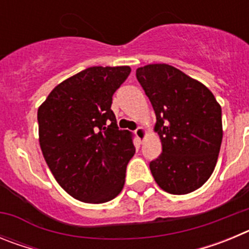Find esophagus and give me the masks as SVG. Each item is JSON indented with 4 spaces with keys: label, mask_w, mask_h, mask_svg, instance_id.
<instances>
[{
    "label": "esophagus",
    "mask_w": 249,
    "mask_h": 249,
    "mask_svg": "<svg viewBox=\"0 0 249 249\" xmlns=\"http://www.w3.org/2000/svg\"><path fill=\"white\" fill-rule=\"evenodd\" d=\"M135 133H136V136H137L138 140H140L141 142H143V141L146 140L147 129L144 128V127H138V128L135 131Z\"/></svg>",
    "instance_id": "obj_1"
}]
</instances>
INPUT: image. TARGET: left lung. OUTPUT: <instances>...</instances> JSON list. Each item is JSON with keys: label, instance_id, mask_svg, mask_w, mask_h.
Returning <instances> with one entry per match:
<instances>
[{"label": "left lung", "instance_id": "left-lung-1", "mask_svg": "<svg viewBox=\"0 0 249 249\" xmlns=\"http://www.w3.org/2000/svg\"><path fill=\"white\" fill-rule=\"evenodd\" d=\"M136 77L155 109L153 129L162 143V153L149 163L156 183L171 195L198 190L218 160L221 105L203 83L166 63L137 68Z\"/></svg>", "mask_w": 249, "mask_h": 249}]
</instances>
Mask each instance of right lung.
Wrapping results in <instances>:
<instances>
[{
    "label": "right lung",
    "mask_w": 249,
    "mask_h": 249,
    "mask_svg": "<svg viewBox=\"0 0 249 249\" xmlns=\"http://www.w3.org/2000/svg\"><path fill=\"white\" fill-rule=\"evenodd\" d=\"M129 72L128 66L86 68L57 85L37 111L48 168L68 195L85 203L111 201L124 186L133 135L118 129L111 105Z\"/></svg>",
    "instance_id": "obj_1"
}]
</instances>
